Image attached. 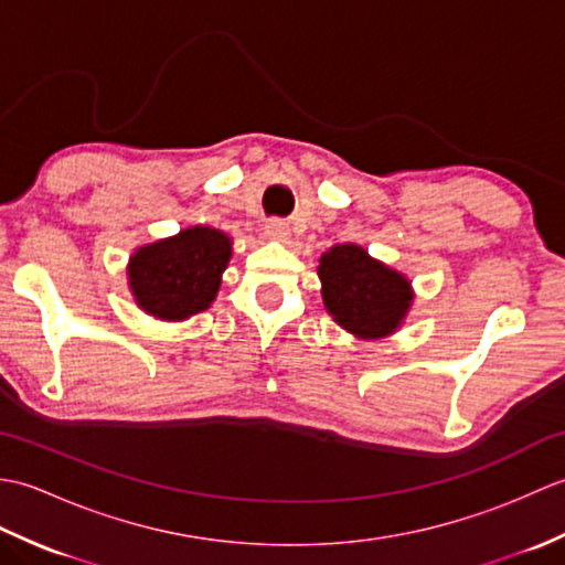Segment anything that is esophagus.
Listing matches in <instances>:
<instances>
[{"instance_id":"obj_1","label":"esophagus","mask_w":565,"mask_h":565,"mask_svg":"<svg viewBox=\"0 0 565 565\" xmlns=\"http://www.w3.org/2000/svg\"><path fill=\"white\" fill-rule=\"evenodd\" d=\"M264 231H267V235L274 237V239H286L291 233V227H289V223L281 221V218H269L267 225H264Z\"/></svg>"}]
</instances>
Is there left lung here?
<instances>
[{
	"instance_id": "8db88e82",
	"label": "left lung",
	"mask_w": 565,
	"mask_h": 565,
	"mask_svg": "<svg viewBox=\"0 0 565 565\" xmlns=\"http://www.w3.org/2000/svg\"><path fill=\"white\" fill-rule=\"evenodd\" d=\"M322 301L344 330L383 338L401 326L413 301L405 276L371 259L356 245H338L320 257Z\"/></svg>"
}]
</instances>
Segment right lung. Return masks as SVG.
I'll use <instances>...</instances> for the list:
<instances>
[{
	"label": "right lung",
	"instance_id": "right-lung-1",
	"mask_svg": "<svg viewBox=\"0 0 565 565\" xmlns=\"http://www.w3.org/2000/svg\"><path fill=\"white\" fill-rule=\"evenodd\" d=\"M231 259V239L213 227H189L177 237L140 247L128 279L142 310L162 320H184L211 306Z\"/></svg>",
	"mask_w": 565,
	"mask_h": 565
}]
</instances>
